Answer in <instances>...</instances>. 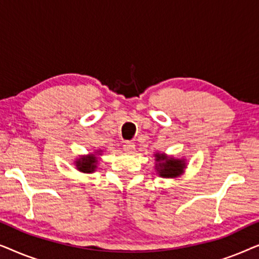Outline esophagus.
Masks as SVG:
<instances>
[{
  "label": "esophagus",
  "instance_id": "1",
  "mask_svg": "<svg viewBox=\"0 0 259 259\" xmlns=\"http://www.w3.org/2000/svg\"><path fill=\"white\" fill-rule=\"evenodd\" d=\"M122 148L125 152H128V153H131V152H133L134 148H136V145H134L133 143H131V141H125L122 145Z\"/></svg>",
  "mask_w": 259,
  "mask_h": 259
}]
</instances>
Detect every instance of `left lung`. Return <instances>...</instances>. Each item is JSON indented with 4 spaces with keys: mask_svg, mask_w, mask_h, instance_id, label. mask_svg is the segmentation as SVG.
Listing matches in <instances>:
<instances>
[{
    "mask_svg": "<svg viewBox=\"0 0 259 259\" xmlns=\"http://www.w3.org/2000/svg\"><path fill=\"white\" fill-rule=\"evenodd\" d=\"M155 157V169L158 175L162 178H176V177L182 176L184 169L186 167L185 160L184 159H176L173 157H167L164 153L154 154Z\"/></svg>",
    "mask_w": 259,
    "mask_h": 259,
    "instance_id": "obj_1",
    "label": "left lung"
}]
</instances>
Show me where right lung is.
<instances>
[{
    "label": "right lung",
    "instance_id": "right-lung-1",
    "mask_svg": "<svg viewBox=\"0 0 259 259\" xmlns=\"http://www.w3.org/2000/svg\"><path fill=\"white\" fill-rule=\"evenodd\" d=\"M95 154H100L98 153L94 154H90V155H83V157H80L79 159H76L75 165L76 168L79 169L80 172L83 173H93L97 168V164H98V157Z\"/></svg>",
    "mask_w": 259,
    "mask_h": 259
}]
</instances>
